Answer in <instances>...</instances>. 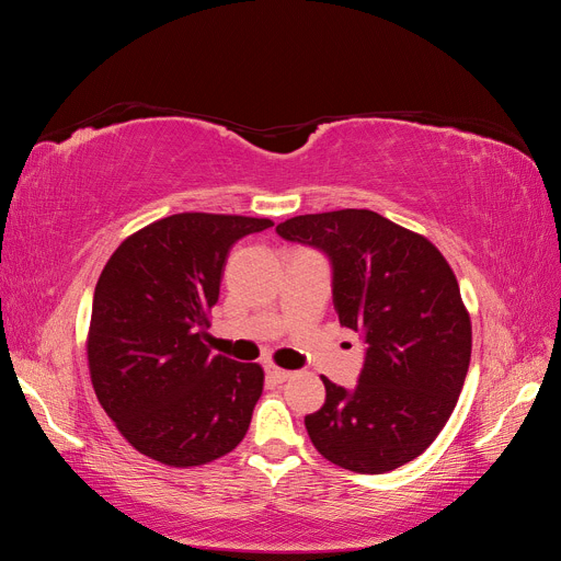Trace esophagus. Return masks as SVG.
Listing matches in <instances>:
<instances>
[{"instance_id": "esophagus-1", "label": "esophagus", "mask_w": 561, "mask_h": 561, "mask_svg": "<svg viewBox=\"0 0 561 561\" xmlns=\"http://www.w3.org/2000/svg\"><path fill=\"white\" fill-rule=\"evenodd\" d=\"M266 377L271 379V381H276V383H283V381H287L293 377V371H287V369H280V367H274V365H268L266 367Z\"/></svg>"}]
</instances>
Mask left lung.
<instances>
[{
  "mask_svg": "<svg viewBox=\"0 0 561 561\" xmlns=\"http://www.w3.org/2000/svg\"><path fill=\"white\" fill-rule=\"evenodd\" d=\"M276 231L328 254L339 322L367 344L353 390L322 377L325 404L304 419L313 447L363 474L414 461L445 428L470 365V313L449 262L371 210L299 215Z\"/></svg>",
  "mask_w": 561,
  "mask_h": 561,
  "instance_id": "obj_1",
  "label": "left lung"
}]
</instances>
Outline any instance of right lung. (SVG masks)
Instances as JSON below:
<instances>
[{
	"mask_svg": "<svg viewBox=\"0 0 561 561\" xmlns=\"http://www.w3.org/2000/svg\"><path fill=\"white\" fill-rule=\"evenodd\" d=\"M266 217L178 213L130 233L93 295L91 383L130 447L192 468L239 447L264 388L257 363L213 355L208 313L233 243Z\"/></svg>",
	"mask_w": 561,
	"mask_h": 561,
	"instance_id": "right-lung-1",
	"label": "right lung"
}]
</instances>
